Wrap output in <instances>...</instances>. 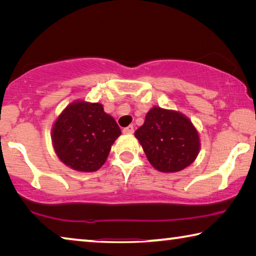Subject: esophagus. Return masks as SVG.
<instances>
[{"label": "esophagus", "mask_w": 256, "mask_h": 256, "mask_svg": "<svg viewBox=\"0 0 256 256\" xmlns=\"http://www.w3.org/2000/svg\"><path fill=\"white\" fill-rule=\"evenodd\" d=\"M133 132H134L133 125H128V128H123V133H124V134H132Z\"/></svg>", "instance_id": "1"}]
</instances>
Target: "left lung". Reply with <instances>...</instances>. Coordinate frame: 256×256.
<instances>
[{"mask_svg":"<svg viewBox=\"0 0 256 256\" xmlns=\"http://www.w3.org/2000/svg\"><path fill=\"white\" fill-rule=\"evenodd\" d=\"M134 136L149 162L162 172H175L190 166L200 150V138L190 120L175 110L154 107Z\"/></svg>","mask_w":256,"mask_h":256,"instance_id":"1","label":"left lung"}]
</instances>
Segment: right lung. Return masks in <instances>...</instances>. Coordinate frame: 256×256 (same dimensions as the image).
I'll list each match as a JSON object with an SVG mask.
<instances>
[{"instance_id": "obj_1", "label": "right lung", "mask_w": 256, "mask_h": 256, "mask_svg": "<svg viewBox=\"0 0 256 256\" xmlns=\"http://www.w3.org/2000/svg\"><path fill=\"white\" fill-rule=\"evenodd\" d=\"M120 128L102 104L74 102L62 112L52 130L60 162L78 172H94L105 164Z\"/></svg>"}]
</instances>
